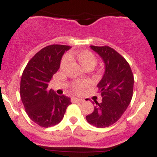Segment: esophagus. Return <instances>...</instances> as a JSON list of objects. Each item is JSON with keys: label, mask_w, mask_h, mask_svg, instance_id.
Here are the masks:
<instances>
[{"label": "esophagus", "mask_w": 157, "mask_h": 157, "mask_svg": "<svg viewBox=\"0 0 157 157\" xmlns=\"http://www.w3.org/2000/svg\"><path fill=\"white\" fill-rule=\"evenodd\" d=\"M71 101L73 103H80V102H82V99H79V98H72Z\"/></svg>", "instance_id": "obj_1"}]
</instances>
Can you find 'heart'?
<instances>
[{
	"mask_svg": "<svg viewBox=\"0 0 157 157\" xmlns=\"http://www.w3.org/2000/svg\"><path fill=\"white\" fill-rule=\"evenodd\" d=\"M69 58H75L84 68H94L97 64V58L94 54L88 50H82L79 52H70L67 56L62 59L59 65L60 70H63L67 67L69 61ZM88 82L85 80L75 81L71 84V90L75 94H81L83 90L87 87Z\"/></svg>",
	"mask_w": 157,
	"mask_h": 157,
	"instance_id": "heart-1",
	"label": "heart"
}]
</instances>
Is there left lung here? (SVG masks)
Instances as JSON below:
<instances>
[{"instance_id": "left-lung-1", "label": "left lung", "mask_w": 157, "mask_h": 157, "mask_svg": "<svg viewBox=\"0 0 157 157\" xmlns=\"http://www.w3.org/2000/svg\"><path fill=\"white\" fill-rule=\"evenodd\" d=\"M90 48L103 59L105 71L98 84L102 101L101 103L95 101L94 112L86 119L91 125L103 128L120 120L130 105L134 75L127 60L115 49L107 45H90Z\"/></svg>"}]
</instances>
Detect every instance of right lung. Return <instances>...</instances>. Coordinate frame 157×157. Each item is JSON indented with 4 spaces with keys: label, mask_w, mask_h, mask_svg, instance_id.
<instances>
[{
    "label": "right lung",
    "mask_w": 157,
    "mask_h": 157,
    "mask_svg": "<svg viewBox=\"0 0 157 157\" xmlns=\"http://www.w3.org/2000/svg\"><path fill=\"white\" fill-rule=\"evenodd\" d=\"M71 46L51 45L41 48L25 67L20 81V97L27 114L32 121L43 127L61 121L71 104L64 95H57L48 88L52 75L59 68L62 56Z\"/></svg>",
    "instance_id": "1"
}]
</instances>
